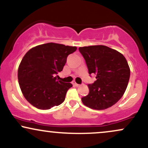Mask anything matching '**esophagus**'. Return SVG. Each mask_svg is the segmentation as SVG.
I'll list each match as a JSON object with an SVG mask.
<instances>
[{
	"label": "esophagus",
	"instance_id": "1",
	"mask_svg": "<svg viewBox=\"0 0 148 148\" xmlns=\"http://www.w3.org/2000/svg\"><path fill=\"white\" fill-rule=\"evenodd\" d=\"M72 84H73V86H76V87H79V86H80V85H79V84H76V83L75 82V81H72Z\"/></svg>",
	"mask_w": 148,
	"mask_h": 148
}]
</instances>
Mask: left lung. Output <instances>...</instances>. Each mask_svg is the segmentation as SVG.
Here are the masks:
<instances>
[{
  "instance_id": "8db88e82",
  "label": "left lung",
  "mask_w": 148,
  "mask_h": 148,
  "mask_svg": "<svg viewBox=\"0 0 148 148\" xmlns=\"http://www.w3.org/2000/svg\"><path fill=\"white\" fill-rule=\"evenodd\" d=\"M88 69L96 81L88 84L89 94L81 98L84 105L95 110H103L117 103L128 85L130 69L125 56L106 46L79 47Z\"/></svg>"
}]
</instances>
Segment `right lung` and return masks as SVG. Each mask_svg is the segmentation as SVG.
I'll return each instance as SVG.
<instances>
[{"label":"right lung","instance_id":"obj_1","mask_svg":"<svg viewBox=\"0 0 148 148\" xmlns=\"http://www.w3.org/2000/svg\"><path fill=\"white\" fill-rule=\"evenodd\" d=\"M76 50L56 43H47L30 49L18 69V84L25 99L39 109H50L64 101L72 84L58 81L69 54Z\"/></svg>","mask_w":148,"mask_h":148}]
</instances>
